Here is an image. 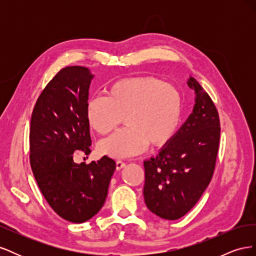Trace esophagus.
Returning a JSON list of instances; mask_svg holds the SVG:
<instances>
[{"label":"esophagus","instance_id":"obj_1","mask_svg":"<svg viewBox=\"0 0 256 256\" xmlns=\"http://www.w3.org/2000/svg\"><path fill=\"white\" fill-rule=\"evenodd\" d=\"M124 166H125V162L122 161V160H116V168L120 170V168H122Z\"/></svg>","mask_w":256,"mask_h":256}]
</instances>
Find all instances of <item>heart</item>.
Wrapping results in <instances>:
<instances>
[{"mask_svg": "<svg viewBox=\"0 0 256 256\" xmlns=\"http://www.w3.org/2000/svg\"><path fill=\"white\" fill-rule=\"evenodd\" d=\"M182 98L174 85L154 76H134L112 83L106 98H90L85 118L92 130L106 136L118 130L98 145L100 154L126 158L142 152L148 144L158 147L170 141L180 126Z\"/></svg>", "mask_w": 256, "mask_h": 256, "instance_id": "b5f03b06", "label": "heart"}]
</instances>
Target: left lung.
Returning <instances> with one entry per match:
<instances>
[{"label":"left lung","mask_w":256,"mask_h":256,"mask_svg":"<svg viewBox=\"0 0 256 256\" xmlns=\"http://www.w3.org/2000/svg\"><path fill=\"white\" fill-rule=\"evenodd\" d=\"M187 83L196 95L193 112L157 156L144 161L145 204L166 220L182 218L198 203L212 180L219 150L216 108L194 78Z\"/></svg>","instance_id":"left-lung-1"}]
</instances>
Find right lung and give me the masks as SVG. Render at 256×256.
I'll return each mask as SVG.
<instances>
[{"instance_id": "obj_1", "label": "right lung", "mask_w": 256, "mask_h": 256, "mask_svg": "<svg viewBox=\"0 0 256 256\" xmlns=\"http://www.w3.org/2000/svg\"><path fill=\"white\" fill-rule=\"evenodd\" d=\"M92 76L86 67L67 66L37 98L30 126V162L46 200L62 218L82 223L104 206L115 170L108 156L90 164L74 154L90 152L85 106Z\"/></svg>"}]
</instances>
